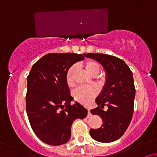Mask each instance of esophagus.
<instances>
[{"mask_svg":"<svg viewBox=\"0 0 157 157\" xmlns=\"http://www.w3.org/2000/svg\"><path fill=\"white\" fill-rule=\"evenodd\" d=\"M88 112H89V113H88V117H90L91 115V111H90V109H88Z\"/></svg>","mask_w":157,"mask_h":157,"instance_id":"esophagus-1","label":"esophagus"}]
</instances>
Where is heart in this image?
<instances>
[{
    "instance_id": "b5f03b06",
    "label": "heart",
    "mask_w": 157,
    "mask_h": 157,
    "mask_svg": "<svg viewBox=\"0 0 157 157\" xmlns=\"http://www.w3.org/2000/svg\"><path fill=\"white\" fill-rule=\"evenodd\" d=\"M86 71L91 77H97L100 72V65L94 60H86L84 63ZM77 67L75 65L68 68L66 75V80L68 86L71 87L75 84V75ZM97 94V89L94 87H80L73 92V97L75 100L82 104H89Z\"/></svg>"
}]
</instances>
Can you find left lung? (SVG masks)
Returning <instances> with one entry per match:
<instances>
[{
  "label": "left lung",
  "instance_id": "1",
  "mask_svg": "<svg viewBox=\"0 0 157 157\" xmlns=\"http://www.w3.org/2000/svg\"><path fill=\"white\" fill-rule=\"evenodd\" d=\"M85 57L97 61L105 72V84L96 98L98 106L91 110L103 123L99 128H91L90 135L96 141L113 142L125 134L132 119L136 94L133 73L123 60L114 56L88 53ZM105 105L107 111L102 109Z\"/></svg>",
  "mask_w": 157,
  "mask_h": 157
}]
</instances>
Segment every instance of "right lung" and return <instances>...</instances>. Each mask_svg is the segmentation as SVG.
<instances>
[{"mask_svg": "<svg viewBox=\"0 0 157 157\" xmlns=\"http://www.w3.org/2000/svg\"><path fill=\"white\" fill-rule=\"evenodd\" d=\"M85 59V54L52 53L32 66L27 77L26 112L34 132L41 141L60 145L71 139L76 119H84L88 111L74 98L66 82L68 68Z\"/></svg>", "mask_w": 157, "mask_h": 157, "instance_id": "1", "label": "right lung"}]
</instances>
